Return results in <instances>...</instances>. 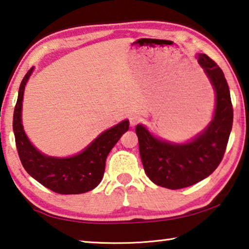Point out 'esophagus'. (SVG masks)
Listing matches in <instances>:
<instances>
[{
	"label": "esophagus",
	"mask_w": 249,
	"mask_h": 249,
	"mask_svg": "<svg viewBox=\"0 0 249 249\" xmlns=\"http://www.w3.org/2000/svg\"><path fill=\"white\" fill-rule=\"evenodd\" d=\"M142 120V117L140 115H137V114H132L131 116H129V123H131L132 126L139 124Z\"/></svg>",
	"instance_id": "obj_1"
}]
</instances>
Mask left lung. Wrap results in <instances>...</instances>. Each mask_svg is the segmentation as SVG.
I'll use <instances>...</instances> for the list:
<instances>
[{
	"label": "left lung",
	"instance_id": "obj_1",
	"mask_svg": "<svg viewBox=\"0 0 249 249\" xmlns=\"http://www.w3.org/2000/svg\"><path fill=\"white\" fill-rule=\"evenodd\" d=\"M198 63L216 92L214 120L194 141L172 144L157 140L142 125L136 126L145 173L153 183L169 189L192 186L210 176L222 161L232 126V104L223 71L206 54Z\"/></svg>",
	"mask_w": 249,
	"mask_h": 249
}]
</instances>
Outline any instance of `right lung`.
<instances>
[{
    "mask_svg": "<svg viewBox=\"0 0 249 249\" xmlns=\"http://www.w3.org/2000/svg\"><path fill=\"white\" fill-rule=\"evenodd\" d=\"M33 68L19 85L13 115V131L18 153L25 171L43 186L57 194H83L95 188L104 175L105 161L110 149L128 131V121H123L102 133L82 153L68 159L45 156L30 143L22 126L23 93Z\"/></svg>",
    "mask_w": 249,
    "mask_h": 249,
    "instance_id": "1",
    "label": "right lung"
}]
</instances>
